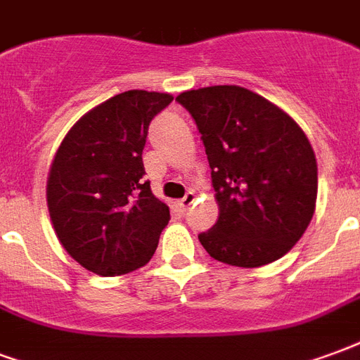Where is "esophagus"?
Listing matches in <instances>:
<instances>
[{
	"label": "esophagus",
	"mask_w": 360,
	"mask_h": 360,
	"mask_svg": "<svg viewBox=\"0 0 360 360\" xmlns=\"http://www.w3.org/2000/svg\"><path fill=\"white\" fill-rule=\"evenodd\" d=\"M193 203H195V193H193V191H188V193H186V198H182L180 201H178V207H180L182 211H186V209H190Z\"/></svg>",
	"instance_id": "1"
}]
</instances>
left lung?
<instances>
[{"instance_id": "8db88e82", "label": "left lung", "mask_w": 360, "mask_h": 360, "mask_svg": "<svg viewBox=\"0 0 360 360\" xmlns=\"http://www.w3.org/2000/svg\"><path fill=\"white\" fill-rule=\"evenodd\" d=\"M211 167L219 220L199 241L220 263L255 269L284 257L305 234L319 169L301 126L241 86L182 91Z\"/></svg>"}]
</instances>
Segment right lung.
<instances>
[{
	"label": "right lung",
	"instance_id": "right-lung-1",
	"mask_svg": "<svg viewBox=\"0 0 360 360\" xmlns=\"http://www.w3.org/2000/svg\"><path fill=\"white\" fill-rule=\"evenodd\" d=\"M174 97L128 90L76 120L47 174L53 230L76 263L99 276H120L153 257L167 203L155 198L141 151L149 122Z\"/></svg>",
	"mask_w": 360,
	"mask_h": 360
}]
</instances>
